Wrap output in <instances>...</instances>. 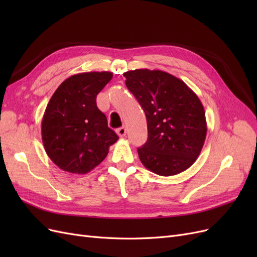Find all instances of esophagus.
I'll list each match as a JSON object with an SVG mask.
<instances>
[{
    "mask_svg": "<svg viewBox=\"0 0 257 257\" xmlns=\"http://www.w3.org/2000/svg\"><path fill=\"white\" fill-rule=\"evenodd\" d=\"M116 134L119 135V137H124L126 135V127L125 126L119 127L118 130H116Z\"/></svg>",
    "mask_w": 257,
    "mask_h": 257,
    "instance_id": "34e87169",
    "label": "esophagus"
}]
</instances>
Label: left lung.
Listing matches in <instances>:
<instances>
[{
  "instance_id": "left-lung-1",
  "label": "left lung",
  "mask_w": 257,
  "mask_h": 257,
  "mask_svg": "<svg viewBox=\"0 0 257 257\" xmlns=\"http://www.w3.org/2000/svg\"><path fill=\"white\" fill-rule=\"evenodd\" d=\"M124 77L147 118L148 139L137 149L143 165L164 177L184 172L197 160L207 135L200 99L166 72L139 68Z\"/></svg>"
}]
</instances>
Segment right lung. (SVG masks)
Returning a JSON list of instances; mask_svg holds the SVG:
<instances>
[{
  "mask_svg": "<svg viewBox=\"0 0 257 257\" xmlns=\"http://www.w3.org/2000/svg\"><path fill=\"white\" fill-rule=\"evenodd\" d=\"M111 78L110 72L73 75L59 85L46 107L42 120L45 151L64 172H91L119 139L96 106L97 94Z\"/></svg>",
  "mask_w": 257,
  "mask_h": 257,
  "instance_id": "1",
  "label": "right lung"
}]
</instances>
